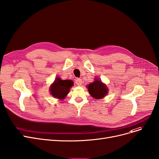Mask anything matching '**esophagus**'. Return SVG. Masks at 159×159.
Here are the masks:
<instances>
[{
  "label": "esophagus",
  "instance_id": "obj_1",
  "mask_svg": "<svg viewBox=\"0 0 159 159\" xmlns=\"http://www.w3.org/2000/svg\"><path fill=\"white\" fill-rule=\"evenodd\" d=\"M82 80L81 79H77L75 80V84H77L78 86H81V84H82Z\"/></svg>",
  "mask_w": 159,
  "mask_h": 159
}]
</instances>
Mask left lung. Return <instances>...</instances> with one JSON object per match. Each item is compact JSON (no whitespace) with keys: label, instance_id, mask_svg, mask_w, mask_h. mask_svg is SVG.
<instances>
[{"label":"left lung","instance_id":"8db88e82","mask_svg":"<svg viewBox=\"0 0 159 159\" xmlns=\"http://www.w3.org/2000/svg\"><path fill=\"white\" fill-rule=\"evenodd\" d=\"M87 87H88V91L90 95L97 99L102 98L108 93L107 86L103 84L101 81L98 80V79H95L94 82L90 84Z\"/></svg>","mask_w":159,"mask_h":159}]
</instances>
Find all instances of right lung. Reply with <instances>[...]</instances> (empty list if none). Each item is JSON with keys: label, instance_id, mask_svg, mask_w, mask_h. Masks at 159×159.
Listing matches in <instances>:
<instances>
[{"label": "right lung", "instance_id": "obj_1", "mask_svg": "<svg viewBox=\"0 0 159 159\" xmlns=\"http://www.w3.org/2000/svg\"><path fill=\"white\" fill-rule=\"evenodd\" d=\"M73 85L74 83L72 80H62L60 78H57L54 84L50 87L51 93L54 97L64 99L68 94L70 87Z\"/></svg>", "mask_w": 159, "mask_h": 159}]
</instances>
